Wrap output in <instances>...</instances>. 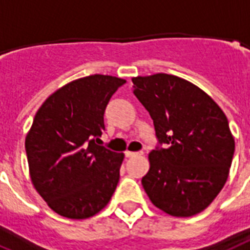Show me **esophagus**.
Returning <instances> with one entry per match:
<instances>
[{
	"instance_id": "1",
	"label": "esophagus",
	"mask_w": 250,
	"mask_h": 250,
	"mask_svg": "<svg viewBox=\"0 0 250 250\" xmlns=\"http://www.w3.org/2000/svg\"><path fill=\"white\" fill-rule=\"evenodd\" d=\"M125 157L127 158H135V157H141L143 151H125Z\"/></svg>"
}]
</instances>
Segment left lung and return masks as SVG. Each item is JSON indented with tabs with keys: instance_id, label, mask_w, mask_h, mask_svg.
I'll return each instance as SVG.
<instances>
[{
	"instance_id": "left-lung-1",
	"label": "left lung",
	"mask_w": 250,
	"mask_h": 250,
	"mask_svg": "<svg viewBox=\"0 0 250 250\" xmlns=\"http://www.w3.org/2000/svg\"><path fill=\"white\" fill-rule=\"evenodd\" d=\"M132 82L158 140L141 180L146 194L171 216H194L209 206L229 177L235 141L226 115L204 91L180 77L158 73Z\"/></svg>"
}]
</instances>
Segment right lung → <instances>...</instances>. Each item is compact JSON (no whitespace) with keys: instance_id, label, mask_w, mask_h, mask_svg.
Listing matches in <instances>:
<instances>
[{"instance_id":"right-lung-1","label":"right lung","mask_w":250,"mask_h":250,"mask_svg":"<svg viewBox=\"0 0 250 250\" xmlns=\"http://www.w3.org/2000/svg\"><path fill=\"white\" fill-rule=\"evenodd\" d=\"M125 79L93 74L54 92L34 117L25 151L34 188L54 212L83 220L106 206L123 153L99 145L110 97Z\"/></svg>"}]
</instances>
